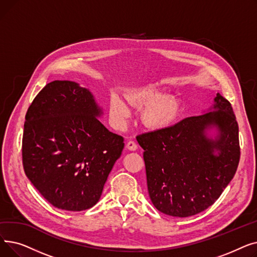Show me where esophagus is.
Returning <instances> with one entry per match:
<instances>
[{"label": "esophagus", "mask_w": 257, "mask_h": 257, "mask_svg": "<svg viewBox=\"0 0 257 257\" xmlns=\"http://www.w3.org/2000/svg\"><path fill=\"white\" fill-rule=\"evenodd\" d=\"M126 148L129 151H137L138 149V145L134 142H128L126 145Z\"/></svg>", "instance_id": "1"}]
</instances>
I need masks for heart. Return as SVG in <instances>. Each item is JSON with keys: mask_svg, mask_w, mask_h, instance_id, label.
Here are the masks:
<instances>
[{"mask_svg": "<svg viewBox=\"0 0 257 257\" xmlns=\"http://www.w3.org/2000/svg\"><path fill=\"white\" fill-rule=\"evenodd\" d=\"M158 83H147L125 91L126 100L133 106L143 107L142 123L151 131H165L177 124L182 112V101L174 93H163ZM109 113L116 125H121L130 115L127 104L116 94L110 98Z\"/></svg>", "mask_w": 257, "mask_h": 257, "instance_id": "1", "label": "heart"}]
</instances>
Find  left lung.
<instances>
[{
  "label": "left lung",
  "mask_w": 257,
  "mask_h": 257,
  "mask_svg": "<svg viewBox=\"0 0 257 257\" xmlns=\"http://www.w3.org/2000/svg\"><path fill=\"white\" fill-rule=\"evenodd\" d=\"M137 140L145 150L150 199L171 217H191L212 205L238 166L237 121L231 104L219 92L200 115Z\"/></svg>",
  "instance_id": "obj_1"
}]
</instances>
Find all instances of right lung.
I'll use <instances>...</instances> for the list:
<instances>
[{
  "mask_svg": "<svg viewBox=\"0 0 257 257\" xmlns=\"http://www.w3.org/2000/svg\"><path fill=\"white\" fill-rule=\"evenodd\" d=\"M91 91L74 81L48 83L26 114V176L50 203L81 211L99 201L124 140L108 130Z\"/></svg>",
  "mask_w": 257,
  "mask_h": 257,
  "instance_id": "obj_1",
  "label": "right lung"
}]
</instances>
